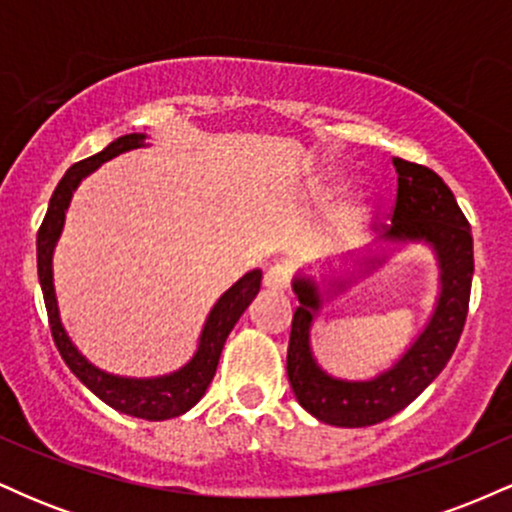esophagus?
I'll return each instance as SVG.
<instances>
[{
	"label": "esophagus",
	"instance_id": "obj_1",
	"mask_svg": "<svg viewBox=\"0 0 512 512\" xmlns=\"http://www.w3.org/2000/svg\"><path fill=\"white\" fill-rule=\"evenodd\" d=\"M291 281V267L289 264H274L264 274V289L267 291H284Z\"/></svg>",
	"mask_w": 512,
	"mask_h": 512
}]
</instances>
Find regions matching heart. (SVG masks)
I'll return each instance as SVG.
<instances>
[{
  "label": "heart",
  "instance_id": "obj_1",
  "mask_svg": "<svg viewBox=\"0 0 512 512\" xmlns=\"http://www.w3.org/2000/svg\"><path fill=\"white\" fill-rule=\"evenodd\" d=\"M344 187H346V180L342 178V175H337V173L325 175V178L320 180V185H317V199H320V202H332V199H337L339 195H342ZM368 207H370L368 195H358L354 199V204H351L349 214H346L344 226H342L344 236H351V233L356 231L358 221H361V216L366 214Z\"/></svg>",
  "mask_w": 512,
  "mask_h": 512
}]
</instances>
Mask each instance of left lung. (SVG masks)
Segmentation results:
<instances>
[{
    "label": "left lung",
    "mask_w": 512,
    "mask_h": 512,
    "mask_svg": "<svg viewBox=\"0 0 512 512\" xmlns=\"http://www.w3.org/2000/svg\"><path fill=\"white\" fill-rule=\"evenodd\" d=\"M392 166L397 170V204L390 231L380 236L378 245L344 257L339 264L327 262L320 281L305 272L291 281L301 305L291 322L286 373L298 404L322 424L373 426L409 407L450 361L467 320L474 274L472 228L438 173L404 158H392ZM404 244H428L437 255L439 296L432 317L408 351L383 374L368 381L334 379L312 356L309 330L314 317L322 304L377 271Z\"/></svg>",
    "instance_id": "left-lung-1"
}]
</instances>
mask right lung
Listing matches in <instances>:
<instances>
[{
	"mask_svg": "<svg viewBox=\"0 0 512 512\" xmlns=\"http://www.w3.org/2000/svg\"><path fill=\"white\" fill-rule=\"evenodd\" d=\"M142 146H149L146 144V134H125V137H117L115 142H110L103 151H98L96 156L74 163L64 173L60 185L52 192L48 214H45L43 226L38 231V279L40 289H43L45 308H48L52 339H55L64 363H67L76 378L93 395L103 399L108 407L120 411V414L137 416V419L146 421H166L190 411L204 397L209 383L214 380L216 366H219V358L228 334H231L236 322L240 320V315L248 310V305L260 293L262 269H252V272L240 276L236 284L214 303V308L209 310L207 322L202 327V334H199L195 356L182 368L173 370V373L156 375V378H125V375H115L93 366L76 349V344L69 339V334L62 325L55 279H52V252H55L57 240L62 236L64 214H67L69 202H72V195L76 192V187L81 185V180L88 178L96 168H101V163L125 154V151L142 149Z\"/></svg>",
	"mask_w": 512,
	"mask_h": 512,
	"instance_id": "add662e5",
	"label": "right lung"
}]
</instances>
